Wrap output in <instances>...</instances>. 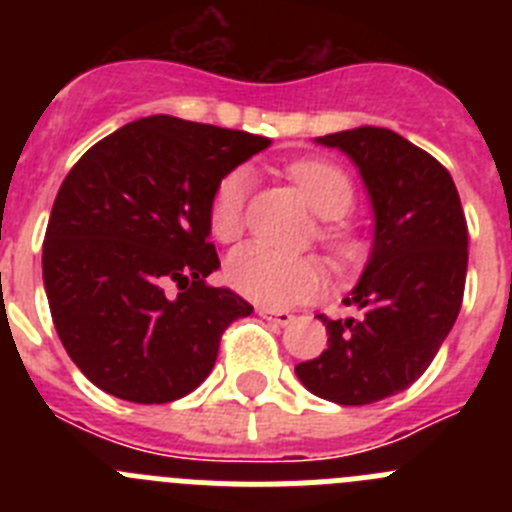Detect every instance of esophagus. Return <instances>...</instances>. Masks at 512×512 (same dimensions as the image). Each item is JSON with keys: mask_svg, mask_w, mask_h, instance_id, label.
<instances>
[{"mask_svg": "<svg viewBox=\"0 0 512 512\" xmlns=\"http://www.w3.org/2000/svg\"><path fill=\"white\" fill-rule=\"evenodd\" d=\"M259 315L264 320H269V323L282 325V328H287V325L292 323V320H295V315H292V312H287V310H271V307H259Z\"/></svg>", "mask_w": 512, "mask_h": 512, "instance_id": "34e87169", "label": "esophagus"}]
</instances>
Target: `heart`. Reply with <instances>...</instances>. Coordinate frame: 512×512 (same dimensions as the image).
<instances>
[{"label":"heart","mask_w":512,"mask_h":512,"mask_svg":"<svg viewBox=\"0 0 512 512\" xmlns=\"http://www.w3.org/2000/svg\"><path fill=\"white\" fill-rule=\"evenodd\" d=\"M289 176L295 179L300 192L320 217H341L354 205V187L338 166L328 161H297L289 166ZM251 174L246 166L230 169L215 184L207 207V225L217 241H233L241 233L243 205ZM333 243L336 235L328 233ZM225 277L235 292L264 307H289L315 300L325 289V274L320 264L310 256L274 251L261 243H246L230 253L225 264Z\"/></svg>","instance_id":"1"}]
</instances>
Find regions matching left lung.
Segmentation results:
<instances>
[{
  "mask_svg": "<svg viewBox=\"0 0 512 512\" xmlns=\"http://www.w3.org/2000/svg\"><path fill=\"white\" fill-rule=\"evenodd\" d=\"M315 143L338 148L359 169L374 241L343 297L356 315H320L328 348L295 374L323 400L369 405L408 390L454 328L467 279V220L449 171L395 130L361 125Z\"/></svg>",
  "mask_w": 512,
  "mask_h": 512,
  "instance_id": "1",
  "label": "left lung"
}]
</instances>
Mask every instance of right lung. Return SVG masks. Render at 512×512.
Here are the masks:
<instances>
[{"label":"right lung","mask_w":512,"mask_h":512,"mask_svg":"<svg viewBox=\"0 0 512 512\" xmlns=\"http://www.w3.org/2000/svg\"><path fill=\"white\" fill-rule=\"evenodd\" d=\"M269 138L151 115L94 143L63 179L43 284L66 354L99 390L161 405L197 390L220 336L253 307L205 282L220 269L207 225L215 184ZM176 283V298H166Z\"/></svg>","instance_id":"add662e5"}]
</instances>
